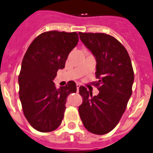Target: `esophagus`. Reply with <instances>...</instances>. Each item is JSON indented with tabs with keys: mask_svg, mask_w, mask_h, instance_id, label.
Listing matches in <instances>:
<instances>
[{
	"mask_svg": "<svg viewBox=\"0 0 153 153\" xmlns=\"http://www.w3.org/2000/svg\"><path fill=\"white\" fill-rule=\"evenodd\" d=\"M80 86H81V85H79V84H77L76 85V88H77V91H78V90H79V88H80Z\"/></svg>",
	"mask_w": 153,
	"mask_h": 153,
	"instance_id": "1",
	"label": "esophagus"
}]
</instances>
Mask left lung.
Returning <instances> with one entry per match:
<instances>
[{"mask_svg": "<svg viewBox=\"0 0 153 153\" xmlns=\"http://www.w3.org/2000/svg\"><path fill=\"white\" fill-rule=\"evenodd\" d=\"M83 42L97 62L96 77L99 94L93 96L81 86L83 102L78 108L84 126L94 134L110 132L119 122L132 94L134 79L131 58L118 40L104 33L79 32Z\"/></svg>", "mask_w": 153, "mask_h": 153, "instance_id": "left-lung-1", "label": "left lung"}]
</instances>
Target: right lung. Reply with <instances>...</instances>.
<instances>
[{"label": "right lung", "mask_w": 153, "mask_h": 153, "mask_svg": "<svg viewBox=\"0 0 153 153\" xmlns=\"http://www.w3.org/2000/svg\"><path fill=\"white\" fill-rule=\"evenodd\" d=\"M78 42L76 32L47 31L31 42L24 56L18 79L19 99L25 117L40 132H51L60 125L67 97L76 92L73 81L59 89L53 81Z\"/></svg>", "instance_id": "right-lung-1"}]
</instances>
